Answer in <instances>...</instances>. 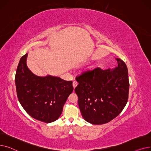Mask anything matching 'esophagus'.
Segmentation results:
<instances>
[{
    "mask_svg": "<svg viewBox=\"0 0 151 151\" xmlns=\"http://www.w3.org/2000/svg\"><path fill=\"white\" fill-rule=\"evenodd\" d=\"M77 85H78V83H77L76 81H74V82H73V85L74 88H75L77 86Z\"/></svg>",
    "mask_w": 151,
    "mask_h": 151,
    "instance_id": "1",
    "label": "esophagus"
}]
</instances>
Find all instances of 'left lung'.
I'll use <instances>...</instances> for the list:
<instances>
[{
  "label": "left lung",
  "mask_w": 151,
  "mask_h": 151,
  "mask_svg": "<svg viewBox=\"0 0 151 151\" xmlns=\"http://www.w3.org/2000/svg\"><path fill=\"white\" fill-rule=\"evenodd\" d=\"M118 66L102 70L96 68L76 78L75 88L82 117L93 124L107 123L122 111L128 101V70L122 60Z\"/></svg>",
  "instance_id": "obj_1"
}]
</instances>
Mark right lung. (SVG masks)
Returning a JSON list of instances; mask_svg holds the SVG:
<instances>
[{
	"label": "right lung",
	"instance_id": "add662e5",
	"mask_svg": "<svg viewBox=\"0 0 151 151\" xmlns=\"http://www.w3.org/2000/svg\"><path fill=\"white\" fill-rule=\"evenodd\" d=\"M28 54L21 57L15 76L17 96L23 109L30 116L49 123L58 119L69 94L72 81L47 75L34 74L27 66Z\"/></svg>",
	"mask_w": 151,
	"mask_h": 151
}]
</instances>
